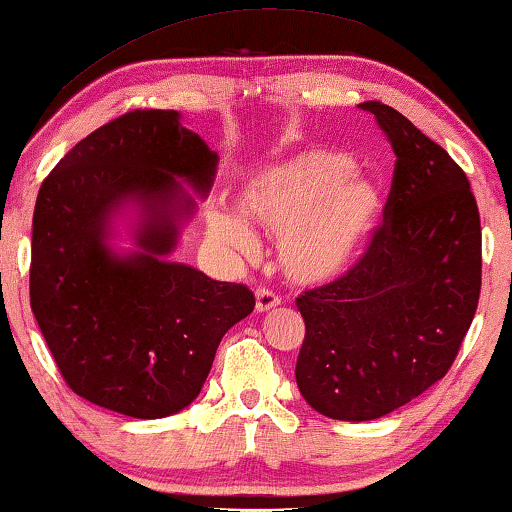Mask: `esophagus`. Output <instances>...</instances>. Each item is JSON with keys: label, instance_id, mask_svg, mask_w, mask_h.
Instances as JSON below:
<instances>
[{"label": "esophagus", "instance_id": "34e87169", "mask_svg": "<svg viewBox=\"0 0 512 512\" xmlns=\"http://www.w3.org/2000/svg\"><path fill=\"white\" fill-rule=\"evenodd\" d=\"M281 300L272 291H265V288H258L256 291V311L258 314H268L274 307H279Z\"/></svg>", "mask_w": 512, "mask_h": 512}]
</instances>
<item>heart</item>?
<instances>
[{
	"mask_svg": "<svg viewBox=\"0 0 512 512\" xmlns=\"http://www.w3.org/2000/svg\"><path fill=\"white\" fill-rule=\"evenodd\" d=\"M240 210L279 235L281 270L295 284L323 286L360 261L383 212L374 180L353 173L346 154L305 150L244 182ZM238 210L210 214L212 238L235 251L256 247V233Z\"/></svg>",
	"mask_w": 512,
	"mask_h": 512,
	"instance_id": "1",
	"label": "heart"
}]
</instances>
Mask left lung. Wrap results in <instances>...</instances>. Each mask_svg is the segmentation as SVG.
I'll list each match as a JSON object with an SVG mask.
<instances>
[{"label":"left lung","mask_w":512,"mask_h":512,"mask_svg":"<svg viewBox=\"0 0 512 512\" xmlns=\"http://www.w3.org/2000/svg\"><path fill=\"white\" fill-rule=\"evenodd\" d=\"M358 108L397 157L383 226L351 272L295 300L307 325L300 395L348 422L388 416L441 381L480 295V214L462 168L395 108Z\"/></svg>","instance_id":"1"}]
</instances>
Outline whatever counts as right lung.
<instances>
[{"instance_id":"right-lung-1","label":"right lung","mask_w":512,"mask_h":512,"mask_svg":"<svg viewBox=\"0 0 512 512\" xmlns=\"http://www.w3.org/2000/svg\"><path fill=\"white\" fill-rule=\"evenodd\" d=\"M219 157L177 110H133L80 140L41 184L29 300L69 388L129 418L194 402L242 284L173 261Z\"/></svg>"}]
</instances>
